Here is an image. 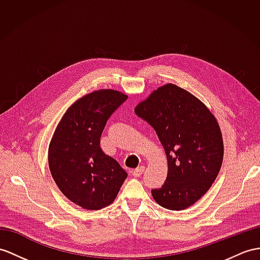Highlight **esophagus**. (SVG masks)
Returning a JSON list of instances; mask_svg holds the SVG:
<instances>
[{"mask_svg": "<svg viewBox=\"0 0 260 260\" xmlns=\"http://www.w3.org/2000/svg\"><path fill=\"white\" fill-rule=\"evenodd\" d=\"M144 167H139L138 169L134 170V172H132V175L135 176V178H139V176H141L144 172Z\"/></svg>", "mask_w": 260, "mask_h": 260, "instance_id": "1", "label": "esophagus"}]
</instances>
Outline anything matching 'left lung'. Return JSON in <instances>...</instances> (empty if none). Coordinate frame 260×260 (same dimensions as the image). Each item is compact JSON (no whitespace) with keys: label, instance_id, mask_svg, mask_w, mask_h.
Instances as JSON below:
<instances>
[{"label":"left lung","instance_id":"obj_1","mask_svg":"<svg viewBox=\"0 0 260 260\" xmlns=\"http://www.w3.org/2000/svg\"><path fill=\"white\" fill-rule=\"evenodd\" d=\"M135 111L153 126L168 160V176L152 189L157 204L171 211L192 206L217 178L224 156L216 118L194 94L174 84L153 90Z\"/></svg>","mask_w":260,"mask_h":260}]
</instances>
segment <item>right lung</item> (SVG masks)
<instances>
[{"instance_id": "add662e5", "label": "right lung", "mask_w": 260, "mask_h": 260, "mask_svg": "<svg viewBox=\"0 0 260 260\" xmlns=\"http://www.w3.org/2000/svg\"><path fill=\"white\" fill-rule=\"evenodd\" d=\"M128 96L99 89L76 100L57 124L48 147L53 179L66 198L85 210L110 205L126 179L125 171L100 148L107 120Z\"/></svg>"}]
</instances>
